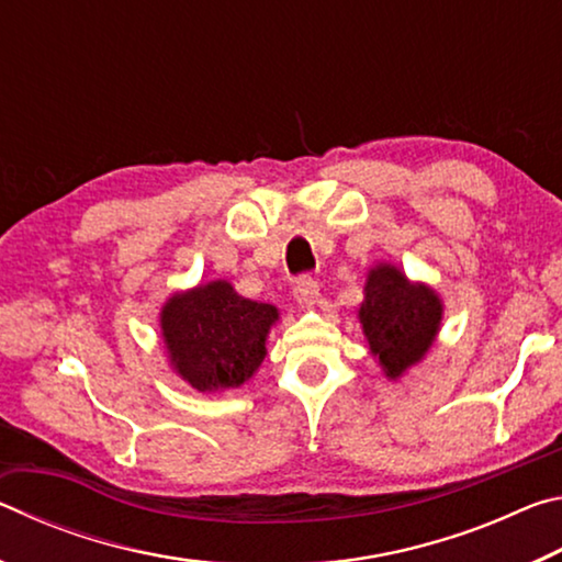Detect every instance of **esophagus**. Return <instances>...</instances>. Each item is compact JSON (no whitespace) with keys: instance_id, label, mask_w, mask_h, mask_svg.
Wrapping results in <instances>:
<instances>
[{"instance_id":"34e87169","label":"esophagus","mask_w":562,"mask_h":562,"mask_svg":"<svg viewBox=\"0 0 562 562\" xmlns=\"http://www.w3.org/2000/svg\"><path fill=\"white\" fill-rule=\"evenodd\" d=\"M294 300H297L302 307H315L317 297H319V284L317 280L307 278V274H302V278L294 282Z\"/></svg>"}]
</instances>
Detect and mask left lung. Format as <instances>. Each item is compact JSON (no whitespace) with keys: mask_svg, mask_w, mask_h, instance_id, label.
I'll use <instances>...</instances> for the list:
<instances>
[{"mask_svg":"<svg viewBox=\"0 0 562 562\" xmlns=\"http://www.w3.org/2000/svg\"><path fill=\"white\" fill-rule=\"evenodd\" d=\"M443 304L429 284L406 280L394 265L379 262L369 270L359 322L369 351L389 379H398L422 361L441 327Z\"/></svg>","mask_w":562,"mask_h":562,"instance_id":"1","label":"left lung"}]
</instances>
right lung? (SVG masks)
Instances as JSON below:
<instances>
[{
  "mask_svg": "<svg viewBox=\"0 0 562 562\" xmlns=\"http://www.w3.org/2000/svg\"><path fill=\"white\" fill-rule=\"evenodd\" d=\"M278 317V307L240 297L225 280L176 292L160 310L170 367L203 394L237 389L262 364Z\"/></svg>",
  "mask_w": 562,
  "mask_h": 562,
  "instance_id": "1",
  "label": "right lung"
}]
</instances>
